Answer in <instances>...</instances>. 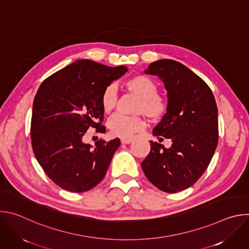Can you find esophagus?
I'll return each mask as SVG.
<instances>
[{
	"label": "esophagus",
	"instance_id": "1",
	"mask_svg": "<svg viewBox=\"0 0 249 249\" xmlns=\"http://www.w3.org/2000/svg\"><path fill=\"white\" fill-rule=\"evenodd\" d=\"M133 142V139H125V138H122L121 139V143L122 144H130Z\"/></svg>",
	"mask_w": 249,
	"mask_h": 249
}]
</instances>
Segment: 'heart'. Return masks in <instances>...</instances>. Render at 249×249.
Wrapping results in <instances>:
<instances>
[{"label": "heart", "mask_w": 249, "mask_h": 249, "mask_svg": "<svg viewBox=\"0 0 249 249\" xmlns=\"http://www.w3.org/2000/svg\"><path fill=\"white\" fill-rule=\"evenodd\" d=\"M124 86L127 89L141 97V101L136 108L137 112L145 113L152 119H159L166 112V102L158 96V87L150 78L143 75L135 76L125 82ZM99 101L103 112L110 114L114 110L117 102L116 87L114 85L105 87ZM145 126V120L140 116L117 114L108 121L111 135L125 139L131 138L135 133L143 130Z\"/></svg>", "instance_id": "1"}]
</instances>
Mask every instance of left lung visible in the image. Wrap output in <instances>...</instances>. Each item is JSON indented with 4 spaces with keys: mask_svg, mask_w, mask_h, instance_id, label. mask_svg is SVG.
<instances>
[{
    "mask_svg": "<svg viewBox=\"0 0 249 249\" xmlns=\"http://www.w3.org/2000/svg\"><path fill=\"white\" fill-rule=\"evenodd\" d=\"M146 74L158 76L167 90V109L153 131L170 139L169 149L151 141L141 163L160 190L179 192L192 186L207 169L219 140L218 107L209 86L181 63L163 59L151 63Z\"/></svg>",
    "mask_w": 249,
    "mask_h": 249,
    "instance_id": "8db88e82",
    "label": "left lung"
}]
</instances>
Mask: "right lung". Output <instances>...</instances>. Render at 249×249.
Instances as JSON below:
<instances>
[{
	"label": "right lung",
	"mask_w": 249,
	"mask_h": 249,
	"mask_svg": "<svg viewBox=\"0 0 249 249\" xmlns=\"http://www.w3.org/2000/svg\"><path fill=\"white\" fill-rule=\"evenodd\" d=\"M127 67H107L78 60L40 85L32 106V150L49 178L71 192H86L105 176L120 140H99L95 148L84 143L89 129L104 133L100 95Z\"/></svg>",
	"instance_id": "add662e5"
}]
</instances>
